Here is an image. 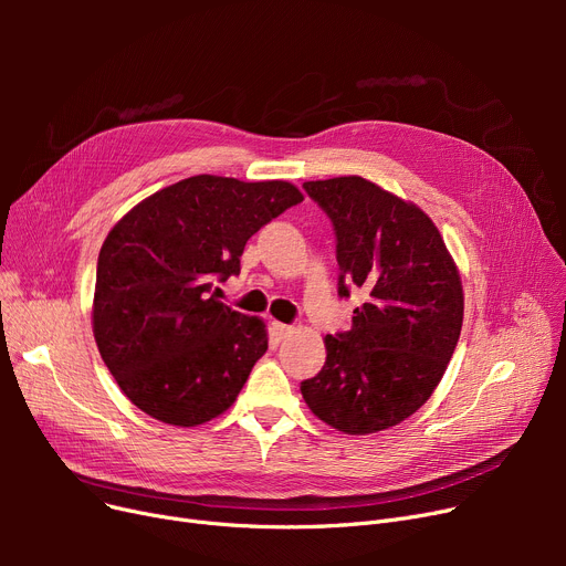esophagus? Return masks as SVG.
Returning <instances> with one entry per match:
<instances>
[{"label":"esophagus","instance_id":"obj_1","mask_svg":"<svg viewBox=\"0 0 566 566\" xmlns=\"http://www.w3.org/2000/svg\"><path fill=\"white\" fill-rule=\"evenodd\" d=\"M271 331H273V335L277 337V339H286L291 333H293V328L291 325H286V323H277V321H273V325H271Z\"/></svg>","mask_w":566,"mask_h":566}]
</instances>
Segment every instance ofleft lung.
I'll use <instances>...</instances> for the list:
<instances>
[{"mask_svg": "<svg viewBox=\"0 0 566 566\" xmlns=\"http://www.w3.org/2000/svg\"><path fill=\"white\" fill-rule=\"evenodd\" d=\"M337 235L342 298L363 289L348 333L325 337L323 369L301 382L318 420L350 436L390 429L427 403L463 325V286L431 218L363 176L307 181Z\"/></svg>", "mask_w": 566, "mask_h": 566, "instance_id": "1", "label": "left lung"}]
</instances>
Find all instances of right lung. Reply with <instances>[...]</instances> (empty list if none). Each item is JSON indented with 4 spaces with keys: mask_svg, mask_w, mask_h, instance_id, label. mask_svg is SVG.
<instances>
[{
    "mask_svg": "<svg viewBox=\"0 0 566 566\" xmlns=\"http://www.w3.org/2000/svg\"><path fill=\"white\" fill-rule=\"evenodd\" d=\"M286 181L199 174L139 201L98 254L94 337L122 392L146 415L197 427L222 415L268 348L265 323L218 301L245 243L301 203Z\"/></svg>",
    "mask_w": 566,
    "mask_h": 566,
    "instance_id": "add662e5",
    "label": "right lung"
}]
</instances>
